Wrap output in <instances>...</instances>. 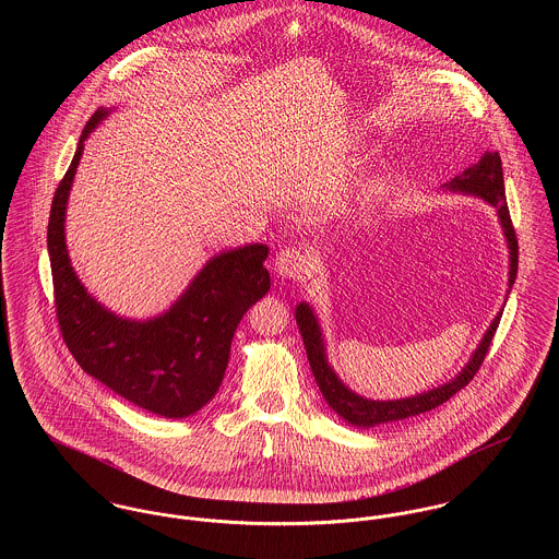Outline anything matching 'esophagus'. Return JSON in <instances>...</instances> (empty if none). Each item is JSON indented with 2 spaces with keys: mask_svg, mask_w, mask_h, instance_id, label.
Here are the masks:
<instances>
[{
  "mask_svg": "<svg viewBox=\"0 0 559 559\" xmlns=\"http://www.w3.org/2000/svg\"><path fill=\"white\" fill-rule=\"evenodd\" d=\"M308 271H310V260L297 247H286L275 255V273L282 280H299L308 275Z\"/></svg>",
  "mask_w": 559,
  "mask_h": 559,
  "instance_id": "1",
  "label": "esophagus"
}]
</instances>
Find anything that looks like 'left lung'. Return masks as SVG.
<instances>
[{
    "mask_svg": "<svg viewBox=\"0 0 559 559\" xmlns=\"http://www.w3.org/2000/svg\"><path fill=\"white\" fill-rule=\"evenodd\" d=\"M445 191L452 193H463V195H474L481 198L484 202H488L495 211H497V219L499 226L503 230V237L508 242V293L512 290V284L516 280V266H519V242L516 235L512 228V219H510V211H508V202H506V189H503V169H501V159L499 153H484L481 159L467 167L461 176L452 178L450 182L443 185ZM501 312H497V317L488 324L486 333L479 340L478 348L472 353L469 361L465 364V368L448 383L432 388L428 392L408 396V399L399 400H372L359 396L357 392H353L331 368L329 357H326V346H324V337L320 331L319 319L312 310V306L308 301H301L295 310V319L299 324V331L304 335V344H306V353L310 359V368L314 372L317 385L322 392V399L326 400L329 408H333V413H337L346 424L357 426V428H374L381 424H392V421H402L406 417H415L419 413L432 411L439 404H443L445 400L452 399L456 392H461L478 372L488 346L492 342V335L497 331V324L501 320Z\"/></svg>",
    "mask_w": 559,
    "mask_h": 559,
    "instance_id": "obj_1",
    "label": "left lung"
}]
</instances>
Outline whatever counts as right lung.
Segmentation results:
<instances>
[{
    "label": "right lung",
    "mask_w": 559,
    "mask_h": 559,
    "mask_svg": "<svg viewBox=\"0 0 559 559\" xmlns=\"http://www.w3.org/2000/svg\"><path fill=\"white\" fill-rule=\"evenodd\" d=\"M109 114L98 107L87 120L51 204L47 247L60 331L83 372L155 415L182 419L219 392L240 319L271 288L269 247L253 242L213 255L153 319H124L96 301L71 264L64 224L83 144Z\"/></svg>",
    "instance_id": "right-lung-1"
}]
</instances>
